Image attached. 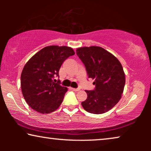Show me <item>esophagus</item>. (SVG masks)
I'll return each mask as SVG.
<instances>
[{
    "instance_id": "obj_1",
    "label": "esophagus",
    "mask_w": 151,
    "mask_h": 151,
    "mask_svg": "<svg viewBox=\"0 0 151 151\" xmlns=\"http://www.w3.org/2000/svg\"><path fill=\"white\" fill-rule=\"evenodd\" d=\"M71 88V90H73V91H78L80 90V88Z\"/></svg>"
}]
</instances>
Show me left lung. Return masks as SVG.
<instances>
[{
    "label": "left lung",
    "instance_id": "8db88e82",
    "mask_svg": "<svg viewBox=\"0 0 151 151\" xmlns=\"http://www.w3.org/2000/svg\"><path fill=\"white\" fill-rule=\"evenodd\" d=\"M76 53L96 85L93 91H85L87 98L82 102V107L93 114L107 112L117 104L124 91L125 74L120 62L100 47H80Z\"/></svg>",
    "mask_w": 151,
    "mask_h": 151
}]
</instances>
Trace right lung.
<instances>
[{"instance_id": "right-lung-1", "label": "right lung", "mask_w": 151, "mask_h": 151, "mask_svg": "<svg viewBox=\"0 0 151 151\" xmlns=\"http://www.w3.org/2000/svg\"><path fill=\"white\" fill-rule=\"evenodd\" d=\"M74 54L71 47L52 45L44 47L25 64L20 76L21 90L32 109L47 114L59 108L68 89L53 79L59 76L63 62Z\"/></svg>"}]
</instances>
